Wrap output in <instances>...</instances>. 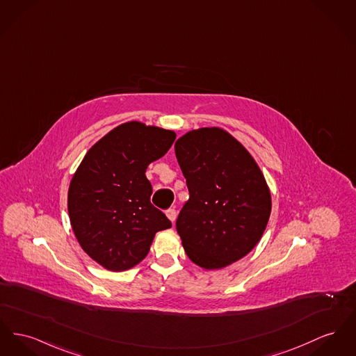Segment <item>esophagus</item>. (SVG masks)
I'll return each instance as SVG.
<instances>
[{
	"label": "esophagus",
	"instance_id": "1",
	"mask_svg": "<svg viewBox=\"0 0 356 356\" xmlns=\"http://www.w3.org/2000/svg\"><path fill=\"white\" fill-rule=\"evenodd\" d=\"M165 213H167L168 219H169L172 223L176 220V218H177V212H176V209H169Z\"/></svg>",
	"mask_w": 356,
	"mask_h": 356
}]
</instances>
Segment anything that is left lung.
<instances>
[{
    "mask_svg": "<svg viewBox=\"0 0 356 356\" xmlns=\"http://www.w3.org/2000/svg\"><path fill=\"white\" fill-rule=\"evenodd\" d=\"M187 180L188 202L176 220L189 259L223 269L259 242L272 211V195L257 161L222 127L189 130L175 143Z\"/></svg>",
    "mask_w": 356,
    "mask_h": 356,
    "instance_id": "obj_1",
    "label": "left lung"
}]
</instances>
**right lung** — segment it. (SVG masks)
<instances>
[{"label": "right lung", "mask_w": 356, "mask_h": 356, "mask_svg": "<svg viewBox=\"0 0 356 356\" xmlns=\"http://www.w3.org/2000/svg\"><path fill=\"white\" fill-rule=\"evenodd\" d=\"M176 138L173 130L129 121L84 154L68 187V215L84 252L110 272L138 265L157 231L172 223L152 206L145 176Z\"/></svg>", "instance_id": "right-lung-1"}]
</instances>
